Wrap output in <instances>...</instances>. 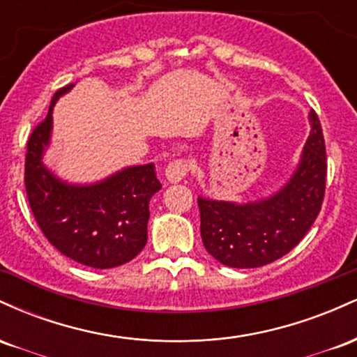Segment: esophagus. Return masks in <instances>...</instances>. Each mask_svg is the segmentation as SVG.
I'll return each instance as SVG.
<instances>
[{
    "mask_svg": "<svg viewBox=\"0 0 357 357\" xmlns=\"http://www.w3.org/2000/svg\"><path fill=\"white\" fill-rule=\"evenodd\" d=\"M188 171H190V165L184 159H176V161L169 162L166 167V179L169 183H179L186 178Z\"/></svg>",
    "mask_w": 357,
    "mask_h": 357,
    "instance_id": "1",
    "label": "esophagus"
}]
</instances>
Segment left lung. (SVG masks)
<instances>
[{
  "mask_svg": "<svg viewBox=\"0 0 357 357\" xmlns=\"http://www.w3.org/2000/svg\"><path fill=\"white\" fill-rule=\"evenodd\" d=\"M310 134L296 169L272 195L247 203L199 196L204 248L231 268H257L290 252L321 211L326 191V144L317 114L309 112Z\"/></svg>",
  "mask_w": 357,
  "mask_h": 357,
  "instance_id": "obj_1",
  "label": "left lung"
}]
</instances>
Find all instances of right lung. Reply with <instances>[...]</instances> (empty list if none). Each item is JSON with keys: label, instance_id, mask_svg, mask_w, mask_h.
<instances>
[{"label": "right lung", "instance_id": "add662e5", "mask_svg": "<svg viewBox=\"0 0 357 357\" xmlns=\"http://www.w3.org/2000/svg\"><path fill=\"white\" fill-rule=\"evenodd\" d=\"M72 85L53 96L48 116L28 141L24 186L36 223L65 257L93 268H114L146 247L149 202L161 190L154 165L122 167L96 183H68L45 166L52 144L53 107Z\"/></svg>", "mask_w": 357, "mask_h": 357}]
</instances>
